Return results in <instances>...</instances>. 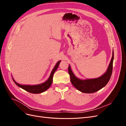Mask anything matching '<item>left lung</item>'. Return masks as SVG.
<instances>
[{"label": "left lung", "instance_id": "left-lung-1", "mask_svg": "<svg viewBox=\"0 0 126 126\" xmlns=\"http://www.w3.org/2000/svg\"><path fill=\"white\" fill-rule=\"evenodd\" d=\"M113 51L112 52V57L110 64L106 72L101 77L98 78L80 80L77 77L73 74L71 71L70 66L68 67V73L70 77V81L72 84L78 90L83 93L91 94L96 92L99 90L103 87H104L111 77L112 68H113Z\"/></svg>", "mask_w": 126, "mask_h": 126}]
</instances>
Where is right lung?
I'll use <instances>...</instances> for the list:
<instances>
[{"instance_id":"add662e5","label":"right lung","mask_w":126,"mask_h":126,"mask_svg":"<svg viewBox=\"0 0 126 126\" xmlns=\"http://www.w3.org/2000/svg\"><path fill=\"white\" fill-rule=\"evenodd\" d=\"M60 63V61H59V62L56 63V66H55L54 69H53V70H52V71L51 72L50 76V77H49V79L43 83H41V84L37 85H33V86L22 85H20V84H19V83H17L14 80V79H13V81L18 87L21 88L27 91H28V92H29V93H32V94H40V93H41L43 92H44L45 91L47 90L50 87L51 85L52 84L53 75H54V74L55 73V71L57 69V68H58Z\"/></svg>"}]
</instances>
